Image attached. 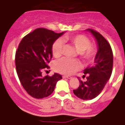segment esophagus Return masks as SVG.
<instances>
[{
    "label": "esophagus",
    "mask_w": 125,
    "mask_h": 125,
    "mask_svg": "<svg viewBox=\"0 0 125 125\" xmlns=\"http://www.w3.org/2000/svg\"><path fill=\"white\" fill-rule=\"evenodd\" d=\"M63 78H67V79H70V78H72V77L68 76V75H63Z\"/></svg>",
    "instance_id": "34e87169"
}]
</instances>
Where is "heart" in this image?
Listing matches in <instances>:
<instances>
[{"label": "heart", "instance_id": "obj_1", "mask_svg": "<svg viewBox=\"0 0 125 125\" xmlns=\"http://www.w3.org/2000/svg\"><path fill=\"white\" fill-rule=\"evenodd\" d=\"M67 40L75 47L77 54L86 64L91 63L97 53L95 47L91 45V42L83 34H77L72 36H65ZM63 42L61 39L56 40L52 46V52L55 58H60L62 53ZM54 71L61 74L70 75L80 68V63L76 60L62 58L54 62L53 65Z\"/></svg>", "mask_w": 125, "mask_h": 125}]
</instances>
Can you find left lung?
Instances as JSON below:
<instances>
[{"label":"left lung","mask_w":125,"mask_h":125,"mask_svg":"<svg viewBox=\"0 0 125 125\" xmlns=\"http://www.w3.org/2000/svg\"><path fill=\"white\" fill-rule=\"evenodd\" d=\"M87 30L95 38L98 52L95 58V64L83 71L85 75H87V81L83 82L79 79L78 88L73 90L75 95L83 100H91L100 94L111 77L113 65V51L109 43L95 30Z\"/></svg>","instance_id":"1"}]
</instances>
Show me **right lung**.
<instances>
[{
  "label": "right lung",
  "mask_w": 125,
  "mask_h": 125,
  "mask_svg": "<svg viewBox=\"0 0 125 125\" xmlns=\"http://www.w3.org/2000/svg\"><path fill=\"white\" fill-rule=\"evenodd\" d=\"M63 33L40 28L25 36L18 45L15 55L16 72L22 87L32 97H48L54 91L56 83L62 79L57 73L42 77V72L50 69L52 46Z\"/></svg>",
  "instance_id": "obj_1"
}]
</instances>
